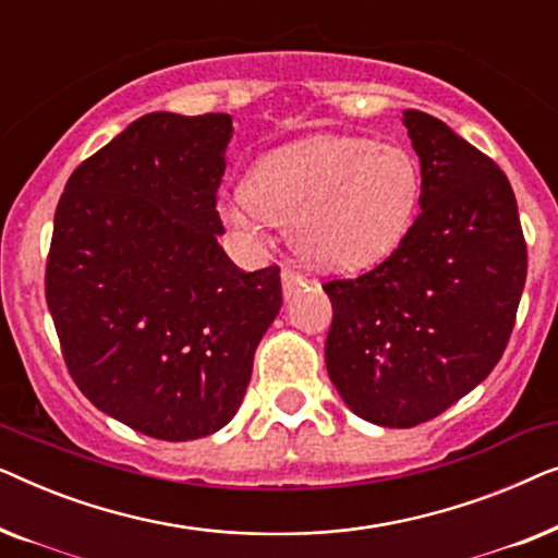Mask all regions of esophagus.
Instances as JSON below:
<instances>
[{
  "label": "esophagus",
  "mask_w": 558,
  "mask_h": 558,
  "mask_svg": "<svg viewBox=\"0 0 558 558\" xmlns=\"http://www.w3.org/2000/svg\"><path fill=\"white\" fill-rule=\"evenodd\" d=\"M300 287H304V277H300V274L289 271V269L281 271V292H284L287 300L292 294L300 292Z\"/></svg>",
  "instance_id": "34e87169"
}]
</instances>
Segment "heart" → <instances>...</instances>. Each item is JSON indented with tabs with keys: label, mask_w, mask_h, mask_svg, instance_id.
Instances as JSON below:
<instances>
[{
	"label": "heart",
	"mask_w": 558,
	"mask_h": 558,
	"mask_svg": "<svg viewBox=\"0 0 558 558\" xmlns=\"http://www.w3.org/2000/svg\"><path fill=\"white\" fill-rule=\"evenodd\" d=\"M422 170L399 144L363 136H307L258 159L248 187L223 203L239 231L262 235L289 223V241L304 262L330 271H357L384 262L414 223Z\"/></svg>",
	"instance_id": "b5f03b06"
}]
</instances>
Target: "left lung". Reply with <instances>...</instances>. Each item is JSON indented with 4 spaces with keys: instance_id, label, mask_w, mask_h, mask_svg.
<instances>
[{
    "instance_id": "1",
    "label": "left lung",
    "mask_w": 558,
    "mask_h": 558,
    "mask_svg": "<svg viewBox=\"0 0 558 558\" xmlns=\"http://www.w3.org/2000/svg\"><path fill=\"white\" fill-rule=\"evenodd\" d=\"M401 121L422 167V213L384 264L325 284L332 386L355 416L391 429L429 422L490 376L529 269L500 167L429 113L407 109Z\"/></svg>"
}]
</instances>
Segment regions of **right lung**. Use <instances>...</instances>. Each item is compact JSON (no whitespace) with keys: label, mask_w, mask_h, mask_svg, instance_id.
<instances>
[{"label":"right lung","mask_w":558,"mask_h":558,"mask_svg":"<svg viewBox=\"0 0 558 558\" xmlns=\"http://www.w3.org/2000/svg\"><path fill=\"white\" fill-rule=\"evenodd\" d=\"M231 136L228 113H147L78 165L56 210L45 300L68 371L155 439L231 422L281 307L277 266L246 274L218 243Z\"/></svg>","instance_id":"obj_1"}]
</instances>
